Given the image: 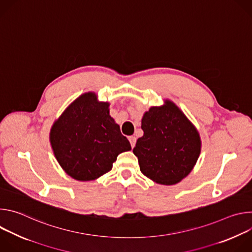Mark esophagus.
Segmentation results:
<instances>
[{
	"label": "esophagus",
	"mask_w": 252,
	"mask_h": 252,
	"mask_svg": "<svg viewBox=\"0 0 252 252\" xmlns=\"http://www.w3.org/2000/svg\"><path fill=\"white\" fill-rule=\"evenodd\" d=\"M128 140H129V142H130V146H131V148L133 149V148H134V146H135V142H136V137H135V136H133V135H130V136L128 137Z\"/></svg>",
	"instance_id": "obj_1"
}]
</instances>
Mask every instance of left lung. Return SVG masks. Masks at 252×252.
<instances>
[{"label": "left lung", "mask_w": 252, "mask_h": 252, "mask_svg": "<svg viewBox=\"0 0 252 252\" xmlns=\"http://www.w3.org/2000/svg\"><path fill=\"white\" fill-rule=\"evenodd\" d=\"M143 135L132 150L139 169L163 186L178 184L193 169L201 151L198 130L171 100L151 106L141 119Z\"/></svg>", "instance_id": "8db88e82"}]
</instances>
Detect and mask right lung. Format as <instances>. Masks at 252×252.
Wrapping results in <instances>:
<instances>
[{
    "instance_id": "obj_1",
    "label": "right lung",
    "mask_w": 252,
    "mask_h": 252,
    "mask_svg": "<svg viewBox=\"0 0 252 252\" xmlns=\"http://www.w3.org/2000/svg\"><path fill=\"white\" fill-rule=\"evenodd\" d=\"M109 107L110 102L98 101L95 93H85L52 126L50 142L55 158L77 181H94L113 168L121 153L131 150Z\"/></svg>"
}]
</instances>
